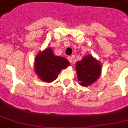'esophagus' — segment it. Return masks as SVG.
Segmentation results:
<instances>
[{
    "instance_id": "obj_1",
    "label": "esophagus",
    "mask_w": 128,
    "mask_h": 128,
    "mask_svg": "<svg viewBox=\"0 0 128 128\" xmlns=\"http://www.w3.org/2000/svg\"><path fill=\"white\" fill-rule=\"evenodd\" d=\"M68 61L70 62V64H72V62H73V60H72V57H71V56H68Z\"/></svg>"
}]
</instances>
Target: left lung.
Segmentation results:
<instances>
[{
	"label": "left lung",
	"mask_w": 128,
	"mask_h": 128,
	"mask_svg": "<svg viewBox=\"0 0 128 128\" xmlns=\"http://www.w3.org/2000/svg\"><path fill=\"white\" fill-rule=\"evenodd\" d=\"M76 72L80 85L89 86L97 81L102 72L101 64L92 55H86L76 62Z\"/></svg>",
	"instance_id": "1"
}]
</instances>
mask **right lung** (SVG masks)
I'll return each instance as SVG.
<instances>
[{"mask_svg": "<svg viewBox=\"0 0 128 128\" xmlns=\"http://www.w3.org/2000/svg\"><path fill=\"white\" fill-rule=\"evenodd\" d=\"M70 62L64 57L54 55L51 48L40 51L34 60V71L40 80L52 82L56 80L61 70L70 66Z\"/></svg>", "mask_w": 128, "mask_h": 128, "instance_id": "1", "label": "right lung"}]
</instances>
